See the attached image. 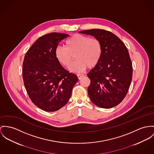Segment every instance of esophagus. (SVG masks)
Wrapping results in <instances>:
<instances>
[{"label": "esophagus", "instance_id": "obj_1", "mask_svg": "<svg viewBox=\"0 0 154 154\" xmlns=\"http://www.w3.org/2000/svg\"><path fill=\"white\" fill-rule=\"evenodd\" d=\"M77 75V77H78V78H79V80L81 79L83 77V76H84V75H83V74H78Z\"/></svg>", "mask_w": 154, "mask_h": 154}]
</instances>
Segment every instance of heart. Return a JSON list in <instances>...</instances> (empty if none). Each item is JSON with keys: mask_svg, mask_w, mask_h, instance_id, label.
<instances>
[{"mask_svg": "<svg viewBox=\"0 0 154 154\" xmlns=\"http://www.w3.org/2000/svg\"><path fill=\"white\" fill-rule=\"evenodd\" d=\"M65 46H57L55 50V56L60 64L68 67L73 59L75 61L70 66V70L75 72L84 71L87 67H95L100 62L103 46L100 40L87 35L77 34L67 40Z\"/></svg>", "mask_w": 154, "mask_h": 154, "instance_id": "heart-1", "label": "heart"}]
</instances>
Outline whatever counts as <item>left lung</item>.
<instances>
[{
    "mask_svg": "<svg viewBox=\"0 0 154 154\" xmlns=\"http://www.w3.org/2000/svg\"><path fill=\"white\" fill-rule=\"evenodd\" d=\"M100 40L103 54L98 64L87 74L90 79L88 94L95 105L103 108L117 106L130 86L132 66L128 49L112 33L103 29L79 32Z\"/></svg>",
    "mask_w": 154,
    "mask_h": 154,
    "instance_id": "left-lung-1",
    "label": "left lung"
}]
</instances>
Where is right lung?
Wrapping results in <instances>:
<instances>
[{"mask_svg":"<svg viewBox=\"0 0 154 154\" xmlns=\"http://www.w3.org/2000/svg\"><path fill=\"white\" fill-rule=\"evenodd\" d=\"M69 35L53 32L40 37L24 58L23 79L27 94L36 106L46 111H56L65 106L79 80L55 56L56 48Z\"/></svg>","mask_w":154,"mask_h":154,"instance_id":"obj_1","label":"right lung"}]
</instances>
